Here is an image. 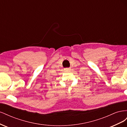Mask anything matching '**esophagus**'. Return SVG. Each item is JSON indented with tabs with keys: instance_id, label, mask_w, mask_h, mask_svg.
Returning <instances> with one entry per match:
<instances>
[{
	"instance_id": "34e87169",
	"label": "esophagus",
	"mask_w": 127,
	"mask_h": 127,
	"mask_svg": "<svg viewBox=\"0 0 127 127\" xmlns=\"http://www.w3.org/2000/svg\"><path fill=\"white\" fill-rule=\"evenodd\" d=\"M70 70H71V68H64V70L66 71H70Z\"/></svg>"
}]
</instances>
